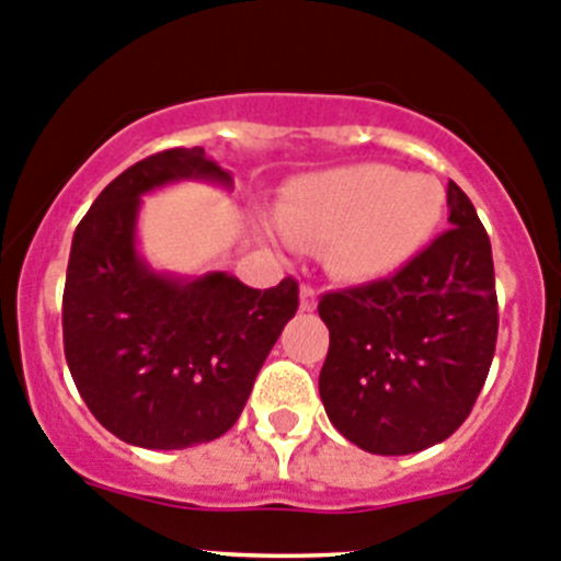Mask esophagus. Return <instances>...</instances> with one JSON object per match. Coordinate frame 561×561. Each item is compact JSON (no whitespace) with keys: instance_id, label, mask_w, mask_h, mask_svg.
<instances>
[{"instance_id":"34e87169","label":"esophagus","mask_w":561,"mask_h":561,"mask_svg":"<svg viewBox=\"0 0 561 561\" xmlns=\"http://www.w3.org/2000/svg\"><path fill=\"white\" fill-rule=\"evenodd\" d=\"M318 307V293L309 285H301V312H312Z\"/></svg>"}]
</instances>
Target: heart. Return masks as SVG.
Listing matches in <instances>:
<instances>
[{"label":"heart","mask_w":561,"mask_h":561,"mask_svg":"<svg viewBox=\"0 0 561 561\" xmlns=\"http://www.w3.org/2000/svg\"><path fill=\"white\" fill-rule=\"evenodd\" d=\"M442 214L444 188L433 175L356 164L293 183L279 221L293 241L334 243L336 268L351 279H378L425 247Z\"/></svg>","instance_id":"b5f03b06"}]
</instances>
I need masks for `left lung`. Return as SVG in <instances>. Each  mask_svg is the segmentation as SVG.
<instances>
[{
    "label": "left lung",
    "mask_w": 561,
    "mask_h": 561,
    "mask_svg": "<svg viewBox=\"0 0 561 561\" xmlns=\"http://www.w3.org/2000/svg\"><path fill=\"white\" fill-rule=\"evenodd\" d=\"M449 225L389 279L325 293L320 400L331 425L373 455L453 436L474 408L499 334L491 238L455 181Z\"/></svg>",
    "instance_id": "left-lung-1"
}]
</instances>
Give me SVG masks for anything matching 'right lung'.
Wrapping results in <instances>:
<instances>
[{"instance_id":"1","label":"right lung","mask_w":561,"mask_h":561,"mask_svg":"<svg viewBox=\"0 0 561 561\" xmlns=\"http://www.w3.org/2000/svg\"><path fill=\"white\" fill-rule=\"evenodd\" d=\"M181 181L230 188L203 148H172L114 178L70 243L65 358L81 400L108 433L145 449L225 436L298 309L296 279L254 290L227 271L159 274L136 249L145 194Z\"/></svg>"}]
</instances>
